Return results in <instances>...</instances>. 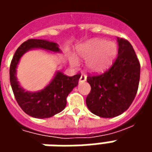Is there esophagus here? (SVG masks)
Returning a JSON list of instances; mask_svg holds the SVG:
<instances>
[{"label":"esophagus","instance_id":"esophagus-1","mask_svg":"<svg viewBox=\"0 0 152 152\" xmlns=\"http://www.w3.org/2000/svg\"><path fill=\"white\" fill-rule=\"evenodd\" d=\"M86 78H87V76L85 74H82L80 76V82H85L86 80Z\"/></svg>","mask_w":152,"mask_h":152}]
</instances>
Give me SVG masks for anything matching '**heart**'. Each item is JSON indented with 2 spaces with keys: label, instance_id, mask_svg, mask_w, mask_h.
Returning <instances> with one entry per match:
<instances>
[{
  "label": "heart",
  "instance_id": "b5f03b06",
  "mask_svg": "<svg viewBox=\"0 0 152 152\" xmlns=\"http://www.w3.org/2000/svg\"><path fill=\"white\" fill-rule=\"evenodd\" d=\"M117 45L115 42L102 39H94L80 45L76 49L77 58L86 60L87 68L94 72L106 69L112 63L117 54ZM70 63L72 66H77V61L71 57Z\"/></svg>",
  "mask_w": 152,
  "mask_h": 152
}]
</instances>
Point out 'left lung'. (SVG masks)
I'll use <instances>...</instances> for the list:
<instances>
[{
	"instance_id": "left-lung-1",
	"label": "left lung",
	"mask_w": 152,
	"mask_h": 152,
	"mask_svg": "<svg viewBox=\"0 0 152 152\" xmlns=\"http://www.w3.org/2000/svg\"><path fill=\"white\" fill-rule=\"evenodd\" d=\"M116 59L105 72L89 75L91 90L86 98L89 111L100 117L112 118L125 112L137 94L140 63L127 40L118 38Z\"/></svg>"
}]
</instances>
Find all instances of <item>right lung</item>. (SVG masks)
<instances>
[{
    "label": "right lung",
    "instance_id": "right-lung-1",
    "mask_svg": "<svg viewBox=\"0 0 152 152\" xmlns=\"http://www.w3.org/2000/svg\"><path fill=\"white\" fill-rule=\"evenodd\" d=\"M40 48L59 52L57 43L48 40L29 39L18 47L10 66V80L15 98L22 110L35 118H49L59 113L66 105V97L78 85L80 74L67 76L58 72L52 81L42 90L31 93L25 91L16 78V67L20 58L28 50Z\"/></svg>",
    "mask_w": 152,
    "mask_h": 152
}]
</instances>
